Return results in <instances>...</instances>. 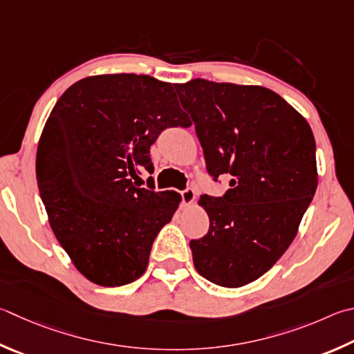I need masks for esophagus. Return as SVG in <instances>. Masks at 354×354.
I'll return each mask as SVG.
<instances>
[{"label": "esophagus", "instance_id": "1", "mask_svg": "<svg viewBox=\"0 0 354 354\" xmlns=\"http://www.w3.org/2000/svg\"><path fill=\"white\" fill-rule=\"evenodd\" d=\"M181 199H183V204L184 205H189V204H192L196 199V192H195V189H192V187H187V189H184L183 192H181Z\"/></svg>", "mask_w": 354, "mask_h": 354}]
</instances>
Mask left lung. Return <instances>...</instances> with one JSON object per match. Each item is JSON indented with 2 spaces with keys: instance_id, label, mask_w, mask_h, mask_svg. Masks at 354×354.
I'll list each match as a JSON object with an SVG mask.
<instances>
[{
  "instance_id": "1",
  "label": "left lung",
  "mask_w": 354,
  "mask_h": 354,
  "mask_svg": "<svg viewBox=\"0 0 354 354\" xmlns=\"http://www.w3.org/2000/svg\"><path fill=\"white\" fill-rule=\"evenodd\" d=\"M209 175H230L223 196L203 195L209 232L192 240L196 271L220 286L261 277L285 254L317 187L308 122L263 86L194 79L176 85Z\"/></svg>"
}]
</instances>
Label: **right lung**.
I'll use <instances>...</instances> for the list:
<instances>
[{"label":"right lung","mask_w":354,"mask_h":354,"mask_svg":"<svg viewBox=\"0 0 354 354\" xmlns=\"http://www.w3.org/2000/svg\"><path fill=\"white\" fill-rule=\"evenodd\" d=\"M175 85L138 74L93 75L69 86L44 125L37 181L49 224L75 268L102 286L145 272L176 192L139 189L153 173L150 147L165 128L187 127Z\"/></svg>","instance_id":"right-lung-1"}]
</instances>
